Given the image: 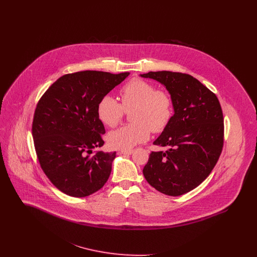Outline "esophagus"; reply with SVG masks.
Masks as SVG:
<instances>
[{
	"label": "esophagus",
	"instance_id": "1",
	"mask_svg": "<svg viewBox=\"0 0 257 257\" xmlns=\"http://www.w3.org/2000/svg\"><path fill=\"white\" fill-rule=\"evenodd\" d=\"M134 152V150L133 149H121V150H119V154H123V155H130V154H132Z\"/></svg>",
	"mask_w": 257,
	"mask_h": 257
}]
</instances>
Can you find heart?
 Segmentation results:
<instances>
[{
    "label": "heart",
    "instance_id": "heart-1",
    "mask_svg": "<svg viewBox=\"0 0 257 257\" xmlns=\"http://www.w3.org/2000/svg\"><path fill=\"white\" fill-rule=\"evenodd\" d=\"M120 103L111 95H105L97 105L98 118L113 128L121 122L125 111L131 112L130 124L108 135L111 147L130 149L146 142L150 132H162L171 121L173 101L170 93L156 89L154 84L142 79H133L119 91Z\"/></svg>",
    "mask_w": 257,
    "mask_h": 257
}]
</instances>
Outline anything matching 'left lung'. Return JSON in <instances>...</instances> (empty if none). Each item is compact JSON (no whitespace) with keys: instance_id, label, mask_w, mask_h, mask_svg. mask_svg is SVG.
I'll return each mask as SVG.
<instances>
[{"instance_id":"left-lung-1","label":"left lung","mask_w":257,"mask_h":257,"mask_svg":"<svg viewBox=\"0 0 257 257\" xmlns=\"http://www.w3.org/2000/svg\"><path fill=\"white\" fill-rule=\"evenodd\" d=\"M166 86L174 114L153 145L144 168L147 182L161 193L184 195L202 183L220 158L223 147V115L219 99L189 74L157 71L141 74Z\"/></svg>"}]
</instances>
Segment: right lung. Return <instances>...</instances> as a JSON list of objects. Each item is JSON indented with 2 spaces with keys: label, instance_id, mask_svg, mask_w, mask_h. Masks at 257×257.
<instances>
[{
  "label": "right lung",
  "instance_id": "right-lung-1",
  "mask_svg": "<svg viewBox=\"0 0 257 257\" xmlns=\"http://www.w3.org/2000/svg\"><path fill=\"white\" fill-rule=\"evenodd\" d=\"M129 74H66L38 101L32 128L37 158L50 181L65 195L89 196L108 181L115 152L92 151L104 145L98 102Z\"/></svg>",
  "mask_w": 257,
  "mask_h": 257
}]
</instances>
